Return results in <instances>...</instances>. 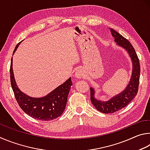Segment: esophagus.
Wrapping results in <instances>:
<instances>
[{
	"label": "esophagus",
	"mask_w": 150,
	"mask_h": 150,
	"mask_svg": "<svg viewBox=\"0 0 150 150\" xmlns=\"http://www.w3.org/2000/svg\"><path fill=\"white\" fill-rule=\"evenodd\" d=\"M75 77L77 78H82L83 77V71L81 69H78L76 72H75Z\"/></svg>",
	"instance_id": "34e87169"
}]
</instances>
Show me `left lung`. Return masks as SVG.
I'll return each instance as SVG.
<instances>
[{
  "instance_id": "8db88e82",
  "label": "left lung",
  "mask_w": 150,
  "mask_h": 150,
  "mask_svg": "<svg viewBox=\"0 0 150 150\" xmlns=\"http://www.w3.org/2000/svg\"><path fill=\"white\" fill-rule=\"evenodd\" d=\"M110 31H111L112 36L115 38V41L117 42V45L123 47L128 51L132 59L133 70L130 82L125 90L122 93L113 97L109 101H101L97 100L94 97L95 93H94L93 88H90V99L91 103L99 111L107 114L113 113L115 112L119 111L132 101L138 93L140 76V61L132 44L127 39L115 30H112V28L110 29Z\"/></svg>"
}]
</instances>
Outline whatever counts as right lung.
Masks as SVG:
<instances>
[{
  "instance_id": "1",
  "label": "right lung",
  "mask_w": 150,
  "mask_h": 150,
  "mask_svg": "<svg viewBox=\"0 0 150 150\" xmlns=\"http://www.w3.org/2000/svg\"><path fill=\"white\" fill-rule=\"evenodd\" d=\"M21 42L16 46L13 54ZM10 82L15 98L20 108L26 114L37 120L48 121L57 119L63 113L67 103L68 93L71 86H72L71 78L64 83L58 86L47 96L41 98H34L25 95L18 88L13 74L12 58L10 64Z\"/></svg>"
}]
</instances>
